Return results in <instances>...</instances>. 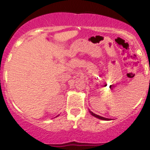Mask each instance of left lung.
Returning <instances> with one entry per match:
<instances>
[{
    "instance_id": "obj_1",
    "label": "left lung",
    "mask_w": 150,
    "mask_h": 150,
    "mask_svg": "<svg viewBox=\"0 0 150 150\" xmlns=\"http://www.w3.org/2000/svg\"><path fill=\"white\" fill-rule=\"evenodd\" d=\"M89 112H90V113H91V114L93 115V116H94V117H97V118L100 119V120H109V119H108V118H105V117H100V116H99V115H96V114H94V113H93L92 112H91V111H89Z\"/></svg>"
}]
</instances>
